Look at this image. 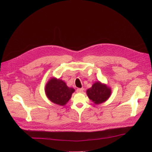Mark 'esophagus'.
<instances>
[{"label": "esophagus", "mask_w": 152, "mask_h": 152, "mask_svg": "<svg viewBox=\"0 0 152 152\" xmlns=\"http://www.w3.org/2000/svg\"><path fill=\"white\" fill-rule=\"evenodd\" d=\"M84 91V88H78L77 89V93H82Z\"/></svg>", "instance_id": "obj_1"}]
</instances>
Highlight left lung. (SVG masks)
Segmentation results:
<instances>
[{
  "label": "left lung",
  "mask_w": 152,
  "mask_h": 152,
  "mask_svg": "<svg viewBox=\"0 0 152 152\" xmlns=\"http://www.w3.org/2000/svg\"><path fill=\"white\" fill-rule=\"evenodd\" d=\"M86 93L92 102L96 104H99L106 102L110 97L112 89L107 84L97 81L86 91Z\"/></svg>",
  "instance_id": "1"
}]
</instances>
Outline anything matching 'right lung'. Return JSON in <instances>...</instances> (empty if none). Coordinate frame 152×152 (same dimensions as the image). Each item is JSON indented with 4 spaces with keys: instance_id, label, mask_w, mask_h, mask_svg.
I'll return each mask as SVG.
<instances>
[{
    "instance_id": "right-lung-1",
    "label": "right lung",
    "mask_w": 152,
    "mask_h": 152,
    "mask_svg": "<svg viewBox=\"0 0 152 152\" xmlns=\"http://www.w3.org/2000/svg\"><path fill=\"white\" fill-rule=\"evenodd\" d=\"M75 89L68 87L63 80L53 77L45 86V93L50 102L60 106L65 105L72 97Z\"/></svg>"
}]
</instances>
